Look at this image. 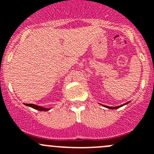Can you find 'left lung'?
I'll return each instance as SVG.
<instances>
[{
    "instance_id": "obj_1",
    "label": "left lung",
    "mask_w": 154,
    "mask_h": 154,
    "mask_svg": "<svg viewBox=\"0 0 154 154\" xmlns=\"http://www.w3.org/2000/svg\"><path fill=\"white\" fill-rule=\"evenodd\" d=\"M127 103H125V104L122 105V106H116V107H112V106H106V108H108V109H118V108H119V107H121V106H124V105L127 104Z\"/></svg>"
}]
</instances>
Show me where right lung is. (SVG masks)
Here are the masks:
<instances>
[{
	"mask_svg": "<svg viewBox=\"0 0 154 154\" xmlns=\"http://www.w3.org/2000/svg\"><path fill=\"white\" fill-rule=\"evenodd\" d=\"M25 106H28L31 107V108L35 109H38L39 111H48V110H49L48 108H44V107L42 106H37V105L35 104H28V103H25Z\"/></svg>",
	"mask_w": 154,
	"mask_h": 154,
	"instance_id": "obj_1",
	"label": "right lung"
}]
</instances>
